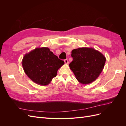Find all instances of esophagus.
<instances>
[{
    "mask_svg": "<svg viewBox=\"0 0 126 126\" xmlns=\"http://www.w3.org/2000/svg\"><path fill=\"white\" fill-rule=\"evenodd\" d=\"M64 63H65L66 64H68V63H69V62H68V60L67 59H64Z\"/></svg>",
    "mask_w": 126,
    "mask_h": 126,
    "instance_id": "34e87169",
    "label": "esophagus"
}]
</instances>
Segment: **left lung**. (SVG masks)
Segmentation results:
<instances>
[{
	"instance_id": "obj_1",
	"label": "left lung",
	"mask_w": 126,
	"mask_h": 126,
	"mask_svg": "<svg viewBox=\"0 0 126 126\" xmlns=\"http://www.w3.org/2000/svg\"><path fill=\"white\" fill-rule=\"evenodd\" d=\"M72 61L69 64L77 80L82 84L94 81L104 68L106 58L93 48H79L71 51Z\"/></svg>"
}]
</instances>
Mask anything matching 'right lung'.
<instances>
[{"instance_id": "right-lung-1", "label": "right lung", "mask_w": 126, "mask_h": 126, "mask_svg": "<svg viewBox=\"0 0 126 126\" xmlns=\"http://www.w3.org/2000/svg\"><path fill=\"white\" fill-rule=\"evenodd\" d=\"M64 63L47 47L35 49L26 54L22 61L24 71L28 77L34 82L43 86L51 82Z\"/></svg>"}]
</instances>
